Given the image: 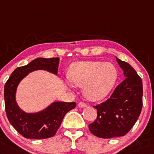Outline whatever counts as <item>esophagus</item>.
Masks as SVG:
<instances>
[{"instance_id":"obj_1","label":"esophagus","mask_w":154,"mask_h":154,"mask_svg":"<svg viewBox=\"0 0 154 154\" xmlns=\"http://www.w3.org/2000/svg\"><path fill=\"white\" fill-rule=\"evenodd\" d=\"M78 106L80 107V108H85V107L87 106V104L86 103H83V102H80V103H78Z\"/></svg>"}]
</instances>
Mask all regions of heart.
Wrapping results in <instances>:
<instances>
[{"label":"heart","instance_id":"obj_1","mask_svg":"<svg viewBox=\"0 0 154 154\" xmlns=\"http://www.w3.org/2000/svg\"><path fill=\"white\" fill-rule=\"evenodd\" d=\"M118 72L111 63L84 61L74 63L69 72L75 85L83 87V94L88 100L99 101L106 97L117 80Z\"/></svg>","mask_w":154,"mask_h":154}]
</instances>
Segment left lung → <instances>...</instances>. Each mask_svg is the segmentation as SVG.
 <instances>
[{
  "mask_svg": "<svg viewBox=\"0 0 154 154\" xmlns=\"http://www.w3.org/2000/svg\"><path fill=\"white\" fill-rule=\"evenodd\" d=\"M125 79L116 86L109 98L94 106L97 119L89 124L90 131L100 138L125 135L136 123L142 108V81L128 63L116 57Z\"/></svg>",
  "mask_w": 154,
  "mask_h": 154,
  "instance_id": "left-lung-1",
  "label": "left lung"
}]
</instances>
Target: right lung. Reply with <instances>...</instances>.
I'll use <instances>...</instances> for the list:
<instances>
[{"label":"right lung","mask_w":154,"mask_h":154,"mask_svg":"<svg viewBox=\"0 0 154 154\" xmlns=\"http://www.w3.org/2000/svg\"><path fill=\"white\" fill-rule=\"evenodd\" d=\"M59 57L37 58L28 65L17 68L4 85L5 110L8 119L14 128L26 139H47L55 135L63 117L75 108V103L54 102L48 108L35 114L23 111L15 101L19 82L29 73L35 70H46L57 74Z\"/></svg>","instance_id":"right-lung-1"}]
</instances>
